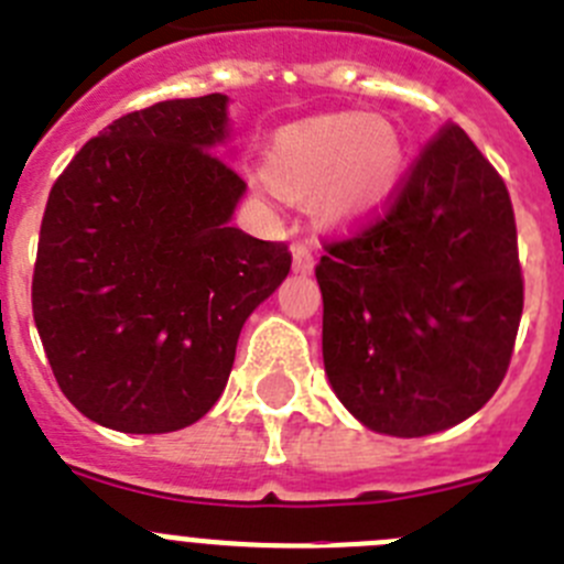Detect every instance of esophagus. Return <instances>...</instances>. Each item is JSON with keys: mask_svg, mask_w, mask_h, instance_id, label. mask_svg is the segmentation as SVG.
<instances>
[{"mask_svg": "<svg viewBox=\"0 0 564 564\" xmlns=\"http://www.w3.org/2000/svg\"><path fill=\"white\" fill-rule=\"evenodd\" d=\"M313 265H316V257H313V251H310L307 246H293V271L296 273H310L313 271Z\"/></svg>", "mask_w": 564, "mask_h": 564, "instance_id": "obj_1", "label": "esophagus"}]
</instances>
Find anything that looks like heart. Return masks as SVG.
Listing matches in <instances>:
<instances>
[{"instance_id":"b5f03b06","label":"heart","mask_w":564,"mask_h":564,"mask_svg":"<svg viewBox=\"0 0 564 564\" xmlns=\"http://www.w3.org/2000/svg\"><path fill=\"white\" fill-rule=\"evenodd\" d=\"M405 153L394 128L360 113L299 122L273 137L265 181L282 195H313L324 218L358 220L394 195Z\"/></svg>"}]
</instances>
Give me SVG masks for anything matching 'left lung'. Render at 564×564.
Masks as SVG:
<instances>
[{"label":"left lung","mask_w":564,"mask_h":564,"mask_svg":"<svg viewBox=\"0 0 564 564\" xmlns=\"http://www.w3.org/2000/svg\"><path fill=\"white\" fill-rule=\"evenodd\" d=\"M324 369L366 427L444 431L503 383L523 316L509 189L444 122L377 218L324 240Z\"/></svg>","instance_id":"left-lung-1"}]
</instances>
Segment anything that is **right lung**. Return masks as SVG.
Wrapping results in <instances>:
<instances>
[{"instance_id":"1","label":"right lung","mask_w":564,"mask_h":564,"mask_svg":"<svg viewBox=\"0 0 564 564\" xmlns=\"http://www.w3.org/2000/svg\"><path fill=\"white\" fill-rule=\"evenodd\" d=\"M226 100L126 113L50 189L33 318L61 391L97 425L198 422L224 394L246 318L291 271L288 242L229 226L246 181L215 153Z\"/></svg>"}]
</instances>
